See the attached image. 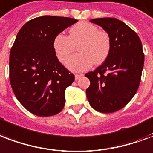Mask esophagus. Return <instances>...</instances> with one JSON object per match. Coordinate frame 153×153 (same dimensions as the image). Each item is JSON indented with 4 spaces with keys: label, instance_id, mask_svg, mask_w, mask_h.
<instances>
[{
    "label": "esophagus",
    "instance_id": "esophagus-1",
    "mask_svg": "<svg viewBox=\"0 0 153 153\" xmlns=\"http://www.w3.org/2000/svg\"><path fill=\"white\" fill-rule=\"evenodd\" d=\"M82 76H83V74H75V75H74L75 80H78V79H80Z\"/></svg>",
    "mask_w": 153,
    "mask_h": 153
}]
</instances>
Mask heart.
<instances>
[{"mask_svg": "<svg viewBox=\"0 0 153 153\" xmlns=\"http://www.w3.org/2000/svg\"><path fill=\"white\" fill-rule=\"evenodd\" d=\"M70 36L56 35L53 48L57 58L65 62L78 45L79 53L71 56L66 66L72 71H83L95 63L106 61L111 51V39L107 32L99 30L97 25L88 22H78L69 30Z\"/></svg>", "mask_w": 153, "mask_h": 153, "instance_id": "obj_1", "label": "heart"}]
</instances>
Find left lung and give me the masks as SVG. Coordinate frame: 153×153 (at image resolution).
I'll return each instance as SVG.
<instances>
[{
  "mask_svg": "<svg viewBox=\"0 0 153 153\" xmlns=\"http://www.w3.org/2000/svg\"><path fill=\"white\" fill-rule=\"evenodd\" d=\"M90 22L108 33L111 51L101 66L85 74L91 82L87 100L97 111L115 112L125 107L138 90L144 62L141 41L128 25L114 17Z\"/></svg>",
  "mask_w": 153,
  "mask_h": 153,
  "instance_id": "1",
  "label": "left lung"
}]
</instances>
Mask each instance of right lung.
I'll return each mask as SVG.
<instances>
[{
  "instance_id": "add662e5",
  "label": "right lung",
  "mask_w": 153,
  "mask_h": 153,
  "mask_svg": "<svg viewBox=\"0 0 153 153\" xmlns=\"http://www.w3.org/2000/svg\"><path fill=\"white\" fill-rule=\"evenodd\" d=\"M78 20L42 16L30 20L17 33L9 55V80L21 104L38 116H51L65 105V90L74 75L55 54L53 41Z\"/></svg>"
}]
</instances>
